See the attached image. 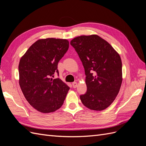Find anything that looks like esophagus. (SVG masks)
<instances>
[{"mask_svg": "<svg viewBox=\"0 0 146 146\" xmlns=\"http://www.w3.org/2000/svg\"><path fill=\"white\" fill-rule=\"evenodd\" d=\"M72 86L74 88H76L77 87V82H73L72 83Z\"/></svg>", "mask_w": 146, "mask_h": 146, "instance_id": "34e87169", "label": "esophagus"}]
</instances>
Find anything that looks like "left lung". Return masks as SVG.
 I'll return each instance as SVG.
<instances>
[{
  "mask_svg": "<svg viewBox=\"0 0 146 146\" xmlns=\"http://www.w3.org/2000/svg\"><path fill=\"white\" fill-rule=\"evenodd\" d=\"M85 69L86 92L80 96L86 107L102 111L111 105L122 82V61L110 44L97 35H82L70 41Z\"/></svg>",
  "mask_w": 146,
  "mask_h": 146,
  "instance_id": "8db88e82",
  "label": "left lung"
}]
</instances>
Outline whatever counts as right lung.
Segmentation results:
<instances>
[{
  "instance_id": "right-lung-1",
  "label": "right lung",
  "mask_w": 146,
  "mask_h": 146,
  "mask_svg": "<svg viewBox=\"0 0 146 146\" xmlns=\"http://www.w3.org/2000/svg\"><path fill=\"white\" fill-rule=\"evenodd\" d=\"M66 39H38L21 57L19 64V83L25 98L38 111H55L64 103L69 87L60 78L57 66L67 52Z\"/></svg>"
}]
</instances>
